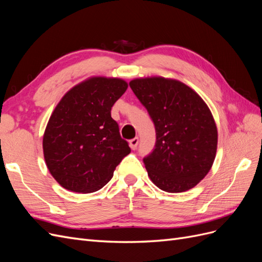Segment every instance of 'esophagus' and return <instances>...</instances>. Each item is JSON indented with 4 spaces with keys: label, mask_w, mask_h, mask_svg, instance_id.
<instances>
[{
    "label": "esophagus",
    "mask_w": 262,
    "mask_h": 262,
    "mask_svg": "<svg viewBox=\"0 0 262 262\" xmlns=\"http://www.w3.org/2000/svg\"><path fill=\"white\" fill-rule=\"evenodd\" d=\"M129 144H130V147L132 149H136L138 147V144H139V138H134V139H131L129 141Z\"/></svg>",
    "instance_id": "obj_1"
}]
</instances>
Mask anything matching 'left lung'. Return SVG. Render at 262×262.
I'll return each instance as SVG.
<instances>
[{"mask_svg":"<svg viewBox=\"0 0 262 262\" xmlns=\"http://www.w3.org/2000/svg\"><path fill=\"white\" fill-rule=\"evenodd\" d=\"M130 87L155 125V148L143 160L148 177L166 192L193 188L207 176L216 155L217 129L208 105L172 78H134Z\"/></svg>","mask_w":262,"mask_h":262,"instance_id":"8db88e82","label":"left lung"}]
</instances>
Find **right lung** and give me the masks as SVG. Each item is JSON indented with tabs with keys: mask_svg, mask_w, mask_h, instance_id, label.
<instances>
[{
	"mask_svg": "<svg viewBox=\"0 0 262 262\" xmlns=\"http://www.w3.org/2000/svg\"><path fill=\"white\" fill-rule=\"evenodd\" d=\"M126 89L121 78L93 76L72 87L54 108L42 148L47 167L61 187L77 193L97 191L131 152L110 114Z\"/></svg>",
	"mask_w": 262,
	"mask_h": 262,
	"instance_id": "right-lung-1",
	"label": "right lung"
}]
</instances>
